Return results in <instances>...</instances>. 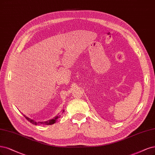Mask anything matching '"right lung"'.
Masks as SVG:
<instances>
[{
  "label": "right lung",
  "mask_w": 155,
  "mask_h": 155,
  "mask_svg": "<svg viewBox=\"0 0 155 155\" xmlns=\"http://www.w3.org/2000/svg\"><path fill=\"white\" fill-rule=\"evenodd\" d=\"M65 111H64V110H62V112L61 113H63V112H64ZM24 116V117H25V119L28 120L29 122H30L31 123H32L33 124H35V125H38V124H45V125H51V124H54L55 122H56V121L60 119V115H57L55 117H54V118H53L52 119H50V120H47V121H44V122H36L35 120H33V119H31L30 118H29V117H26L25 115H23Z\"/></svg>",
  "instance_id": "obj_1"
}]
</instances>
